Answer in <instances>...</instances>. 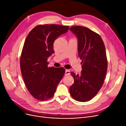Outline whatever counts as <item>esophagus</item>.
Masks as SVG:
<instances>
[{
	"label": "esophagus",
	"instance_id": "1",
	"mask_svg": "<svg viewBox=\"0 0 126 126\" xmlns=\"http://www.w3.org/2000/svg\"><path fill=\"white\" fill-rule=\"evenodd\" d=\"M69 74H70V71L68 70V69H66V70H65V75H69Z\"/></svg>",
	"mask_w": 126,
	"mask_h": 126
}]
</instances>
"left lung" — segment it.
Segmentation results:
<instances>
[{
  "mask_svg": "<svg viewBox=\"0 0 126 126\" xmlns=\"http://www.w3.org/2000/svg\"><path fill=\"white\" fill-rule=\"evenodd\" d=\"M70 31L78 39L82 71L80 75L71 73L74 82L69 91L74 99L87 102L96 95L104 83L108 69L105 45L101 36L87 27L72 26Z\"/></svg>",
  "mask_w": 126,
  "mask_h": 126,
  "instance_id": "obj_1",
  "label": "left lung"
}]
</instances>
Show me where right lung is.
Masks as SVG:
<instances>
[{
    "label": "right lung",
    "mask_w": 126,
    "mask_h": 126,
    "mask_svg": "<svg viewBox=\"0 0 126 126\" xmlns=\"http://www.w3.org/2000/svg\"><path fill=\"white\" fill-rule=\"evenodd\" d=\"M68 26L39 25L28 34L20 58V68L28 91L35 99L51 98L63 77V67H48V58L54 53L55 39L68 31Z\"/></svg>",
    "instance_id": "obj_1"
}]
</instances>
